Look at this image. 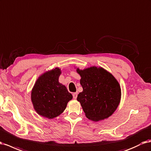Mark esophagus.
<instances>
[{"label":"esophagus","mask_w":151,"mask_h":151,"mask_svg":"<svg viewBox=\"0 0 151 151\" xmlns=\"http://www.w3.org/2000/svg\"><path fill=\"white\" fill-rule=\"evenodd\" d=\"M77 94H78V93H77V92H76V93H74L72 94V95H73V98H74V99H77Z\"/></svg>","instance_id":"obj_1"}]
</instances>
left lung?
Instances as JSON below:
<instances>
[{"label": "left lung", "mask_w": 151, "mask_h": 151, "mask_svg": "<svg viewBox=\"0 0 151 151\" xmlns=\"http://www.w3.org/2000/svg\"><path fill=\"white\" fill-rule=\"evenodd\" d=\"M81 76L83 91L77 95L83 111L89 119L99 121L111 116L121 100V87L111 73L103 68L92 67L77 69Z\"/></svg>", "instance_id": "1"}]
</instances>
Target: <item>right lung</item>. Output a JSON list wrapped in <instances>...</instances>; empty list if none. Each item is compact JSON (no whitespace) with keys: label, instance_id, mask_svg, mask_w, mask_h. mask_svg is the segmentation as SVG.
Wrapping results in <instances>:
<instances>
[{"label":"right lung","instance_id":"add662e5","mask_svg":"<svg viewBox=\"0 0 151 151\" xmlns=\"http://www.w3.org/2000/svg\"><path fill=\"white\" fill-rule=\"evenodd\" d=\"M60 69H55L40 76L32 90L31 99L35 111L40 116L52 119L66 109L72 95L58 82Z\"/></svg>","mask_w":151,"mask_h":151}]
</instances>
